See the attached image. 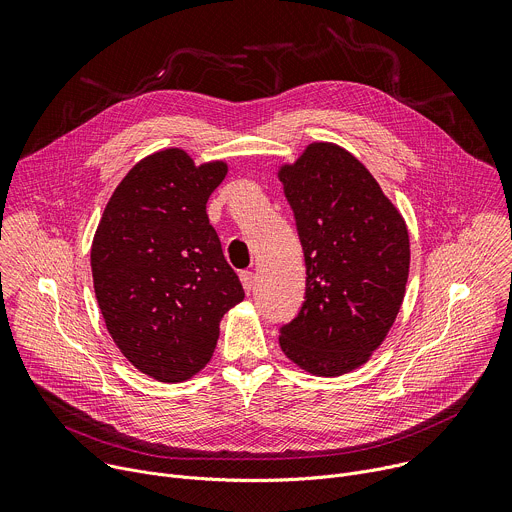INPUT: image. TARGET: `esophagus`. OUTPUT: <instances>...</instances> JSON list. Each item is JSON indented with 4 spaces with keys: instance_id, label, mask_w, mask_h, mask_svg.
<instances>
[{
    "instance_id": "34e87169",
    "label": "esophagus",
    "mask_w": 512,
    "mask_h": 512,
    "mask_svg": "<svg viewBox=\"0 0 512 512\" xmlns=\"http://www.w3.org/2000/svg\"><path fill=\"white\" fill-rule=\"evenodd\" d=\"M241 283H243V289L247 291V294H251L253 285H255V275H253V271H241Z\"/></svg>"
}]
</instances>
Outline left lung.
<instances>
[{
  "label": "left lung",
  "instance_id": "8db88e82",
  "mask_svg": "<svg viewBox=\"0 0 512 512\" xmlns=\"http://www.w3.org/2000/svg\"><path fill=\"white\" fill-rule=\"evenodd\" d=\"M277 178L306 259V302L279 332L283 354L316 377H340L387 338L405 298L409 233L373 174L332 141H314Z\"/></svg>",
  "mask_w": 512,
  "mask_h": 512
}]
</instances>
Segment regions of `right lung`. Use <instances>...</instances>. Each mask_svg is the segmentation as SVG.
<instances>
[{"mask_svg": "<svg viewBox=\"0 0 512 512\" xmlns=\"http://www.w3.org/2000/svg\"><path fill=\"white\" fill-rule=\"evenodd\" d=\"M229 164H194L166 148L139 160L111 194L91 247L105 326L137 371L162 383L194 377L243 285L208 223L206 202Z\"/></svg>", "mask_w": 512, "mask_h": 512, "instance_id": "add662e5", "label": "right lung"}]
</instances>
